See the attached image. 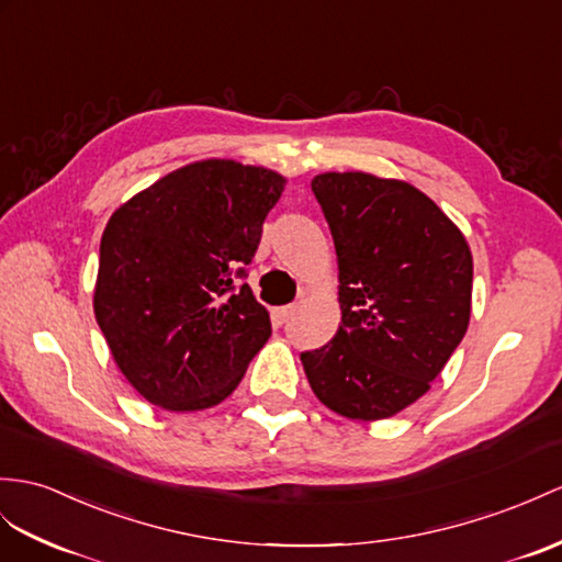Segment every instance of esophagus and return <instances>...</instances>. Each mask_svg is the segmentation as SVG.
<instances>
[{"label":"esophagus","instance_id":"1","mask_svg":"<svg viewBox=\"0 0 562 562\" xmlns=\"http://www.w3.org/2000/svg\"><path fill=\"white\" fill-rule=\"evenodd\" d=\"M293 312H295V305H283V307L271 310V317H273V322H277V324H285V319H289Z\"/></svg>","mask_w":562,"mask_h":562}]
</instances>
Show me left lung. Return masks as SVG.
I'll list each match as a JSON object with an SVG mask.
<instances>
[{
	"label": "left lung",
	"mask_w": 562,
	"mask_h": 562,
	"mask_svg": "<svg viewBox=\"0 0 562 562\" xmlns=\"http://www.w3.org/2000/svg\"><path fill=\"white\" fill-rule=\"evenodd\" d=\"M312 193L334 236L344 317L300 360L328 409L393 417L429 391L468 331L470 245L439 204L395 178L328 171Z\"/></svg>",
	"instance_id": "obj_1"
}]
</instances>
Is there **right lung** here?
Here are the masks:
<instances>
[{
    "instance_id": "1",
    "label": "right lung",
    "mask_w": 562,
    "mask_h": 562,
    "mask_svg": "<svg viewBox=\"0 0 562 562\" xmlns=\"http://www.w3.org/2000/svg\"><path fill=\"white\" fill-rule=\"evenodd\" d=\"M285 178L204 159L159 178L109 218L94 317L145 401L193 413L228 398L271 322L240 283Z\"/></svg>"
}]
</instances>
